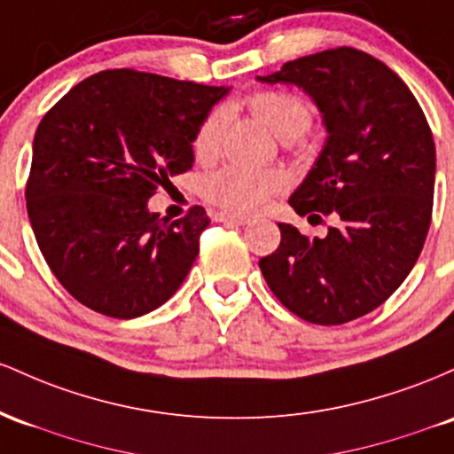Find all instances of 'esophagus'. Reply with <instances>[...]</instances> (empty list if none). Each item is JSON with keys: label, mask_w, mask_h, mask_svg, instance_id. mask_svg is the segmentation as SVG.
<instances>
[{"label": "esophagus", "mask_w": 454, "mask_h": 454, "mask_svg": "<svg viewBox=\"0 0 454 454\" xmlns=\"http://www.w3.org/2000/svg\"><path fill=\"white\" fill-rule=\"evenodd\" d=\"M214 218L221 223H229V225H247L251 218L248 216H242V214H231V212H216L214 214Z\"/></svg>", "instance_id": "obj_1"}]
</instances>
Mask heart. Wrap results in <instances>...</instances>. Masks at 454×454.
I'll return each mask as SVG.
<instances>
[{
	"instance_id": "heart-1",
	"label": "heart",
	"mask_w": 454,
	"mask_h": 454,
	"mask_svg": "<svg viewBox=\"0 0 454 454\" xmlns=\"http://www.w3.org/2000/svg\"><path fill=\"white\" fill-rule=\"evenodd\" d=\"M248 106L263 124L281 141H294L309 130L313 111L300 96L281 90L257 91ZM229 124V106L221 105L203 117L192 139V152L200 160H212L221 152ZM285 188V177L277 171L244 169V167H223L206 177L203 192L207 201L223 210L248 214L268 206L270 197Z\"/></svg>"
}]
</instances>
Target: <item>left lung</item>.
I'll return each mask as SVG.
<instances>
[{
    "label": "left lung",
    "instance_id": "left-lung-1",
    "mask_svg": "<svg viewBox=\"0 0 454 454\" xmlns=\"http://www.w3.org/2000/svg\"><path fill=\"white\" fill-rule=\"evenodd\" d=\"M257 81L295 85L317 106L328 137L289 206L339 221L313 240L278 223L281 247L259 268L300 319L348 324L384 304L422 251L435 186L431 129L403 81L358 49L307 55Z\"/></svg>",
    "mask_w": 454,
    "mask_h": 454
}]
</instances>
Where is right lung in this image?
Listing matches in <instances>:
<instances>
[{"mask_svg": "<svg viewBox=\"0 0 454 454\" xmlns=\"http://www.w3.org/2000/svg\"><path fill=\"white\" fill-rule=\"evenodd\" d=\"M229 91L105 70L43 117L25 188L29 223L51 272L81 304L135 319L184 283L210 218L195 206L169 221L147 201L191 169L195 132Z\"/></svg>", "mask_w": 454, "mask_h": 454, "instance_id": "1", "label": "right lung"}]
</instances>
